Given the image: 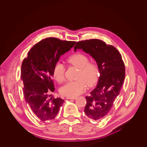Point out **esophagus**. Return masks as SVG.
I'll use <instances>...</instances> for the list:
<instances>
[{"mask_svg":"<svg viewBox=\"0 0 147 147\" xmlns=\"http://www.w3.org/2000/svg\"><path fill=\"white\" fill-rule=\"evenodd\" d=\"M67 99H73V100H75L76 99V97H66Z\"/></svg>","mask_w":147,"mask_h":147,"instance_id":"esophagus-1","label":"esophagus"}]
</instances>
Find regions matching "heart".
Listing matches in <instances>:
<instances>
[{"mask_svg": "<svg viewBox=\"0 0 147 147\" xmlns=\"http://www.w3.org/2000/svg\"><path fill=\"white\" fill-rule=\"evenodd\" d=\"M67 63L79 68L76 81H70L63 86L61 93L66 97H75L83 93L86 88L94 85L100 76L99 69L97 65L89 62L88 56L82 53H76L67 59ZM65 68L61 63H57L53 69V76L59 83H62L65 79Z\"/></svg>", "mask_w": 147, "mask_h": 147, "instance_id": "b5f03b06", "label": "heart"}]
</instances>
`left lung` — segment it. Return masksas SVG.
I'll return each instance as SVG.
<instances>
[{
  "label": "left lung",
  "mask_w": 147,
  "mask_h": 147,
  "mask_svg": "<svg viewBox=\"0 0 147 147\" xmlns=\"http://www.w3.org/2000/svg\"><path fill=\"white\" fill-rule=\"evenodd\" d=\"M81 49L94 59L100 77L96 87L86 96V115L94 121L104 118L110 111L119 95L125 77V67L117 48L99 39L78 41L74 51Z\"/></svg>",
  "instance_id": "left-lung-1"
}]
</instances>
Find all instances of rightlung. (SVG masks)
Wrapping results in <instances>:
<instances>
[{"instance_id":"right-lung-1","label":"right lung","mask_w":147,"mask_h":147,"mask_svg":"<svg viewBox=\"0 0 147 147\" xmlns=\"http://www.w3.org/2000/svg\"><path fill=\"white\" fill-rule=\"evenodd\" d=\"M76 41L49 37L36 44L22 62L21 78L26 102L42 121L54 119L64 100L50 97L54 92L53 69L61 55L69 51Z\"/></svg>"}]
</instances>
